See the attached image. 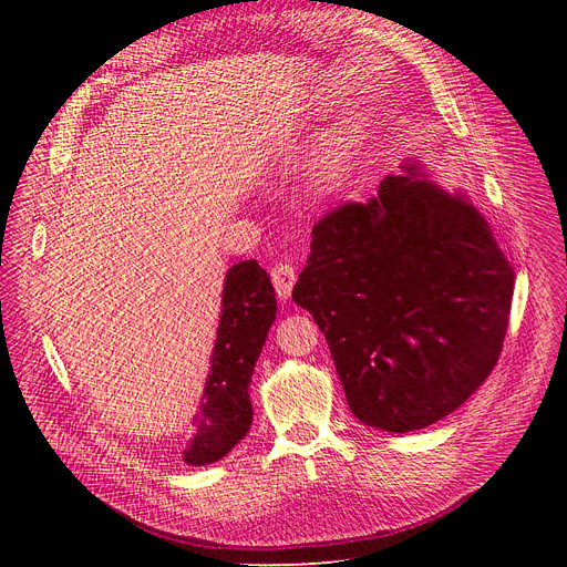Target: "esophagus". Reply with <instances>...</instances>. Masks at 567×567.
Wrapping results in <instances>:
<instances>
[{"mask_svg":"<svg viewBox=\"0 0 567 567\" xmlns=\"http://www.w3.org/2000/svg\"><path fill=\"white\" fill-rule=\"evenodd\" d=\"M271 282H274L276 293L280 296V299H289L291 287H293V282H296V271H293V266H291V264H287V261L276 264V266L271 268Z\"/></svg>","mask_w":567,"mask_h":567,"instance_id":"esophagus-1","label":"esophagus"}]
</instances>
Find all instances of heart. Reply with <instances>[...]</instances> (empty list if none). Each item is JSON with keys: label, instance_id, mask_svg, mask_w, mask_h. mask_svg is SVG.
Listing matches in <instances>:
<instances>
[{"label": "heart", "instance_id": "heart-1", "mask_svg": "<svg viewBox=\"0 0 567 567\" xmlns=\"http://www.w3.org/2000/svg\"><path fill=\"white\" fill-rule=\"evenodd\" d=\"M353 148H355V137L349 133L333 140V144L329 148V156H326V161H323V172H321V178L326 186L338 188L344 184V178L349 176V169H351Z\"/></svg>", "mask_w": 567, "mask_h": 567}]
</instances>
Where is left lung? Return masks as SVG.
Masks as SVG:
<instances>
[{
	"label": "left lung",
	"instance_id": "obj_1",
	"mask_svg": "<svg viewBox=\"0 0 567 567\" xmlns=\"http://www.w3.org/2000/svg\"><path fill=\"white\" fill-rule=\"evenodd\" d=\"M406 169L312 227L291 293L326 336L351 413L400 434L441 421L489 377L515 287L485 218Z\"/></svg>",
	"mask_w": 567,
	"mask_h": 567
}]
</instances>
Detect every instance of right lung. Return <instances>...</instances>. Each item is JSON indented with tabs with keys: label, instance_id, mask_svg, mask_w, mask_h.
I'll return each mask as SVG.
<instances>
[{
	"label": "right lung",
	"instance_id": "1",
	"mask_svg": "<svg viewBox=\"0 0 567 567\" xmlns=\"http://www.w3.org/2000/svg\"><path fill=\"white\" fill-rule=\"evenodd\" d=\"M276 310L274 285L257 259L229 268L212 374L195 415L197 434L184 453L186 464L218 462L248 434L252 423L248 385Z\"/></svg>",
	"mask_w": 567,
	"mask_h": 567
}]
</instances>
